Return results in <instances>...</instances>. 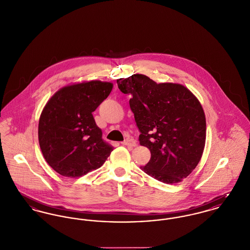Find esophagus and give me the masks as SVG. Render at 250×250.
Segmentation results:
<instances>
[{
	"label": "esophagus",
	"mask_w": 250,
	"mask_h": 250,
	"mask_svg": "<svg viewBox=\"0 0 250 250\" xmlns=\"http://www.w3.org/2000/svg\"><path fill=\"white\" fill-rule=\"evenodd\" d=\"M122 144L124 146H129V147H135L136 146V143L133 139H126L122 142Z\"/></svg>",
	"instance_id": "1"
}]
</instances>
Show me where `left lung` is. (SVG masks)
Listing matches in <instances>:
<instances>
[{"label":"left lung","instance_id":"8db88e82","mask_svg":"<svg viewBox=\"0 0 250 250\" xmlns=\"http://www.w3.org/2000/svg\"><path fill=\"white\" fill-rule=\"evenodd\" d=\"M117 83L132 97L139 143L150 151L142 170L163 183L181 182L198 165L205 148L206 117L199 100L182 84L156 83L141 74Z\"/></svg>","mask_w":250,"mask_h":250}]
</instances>
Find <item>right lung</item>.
<instances>
[{
    "label": "right lung",
    "instance_id": "add662e5",
    "mask_svg": "<svg viewBox=\"0 0 250 250\" xmlns=\"http://www.w3.org/2000/svg\"><path fill=\"white\" fill-rule=\"evenodd\" d=\"M113 83L91 81L56 92L39 121V143L48 165L62 176L80 177L103 165L113 147L102 139L92 113Z\"/></svg>",
    "mask_w": 250,
    "mask_h": 250
}]
</instances>
